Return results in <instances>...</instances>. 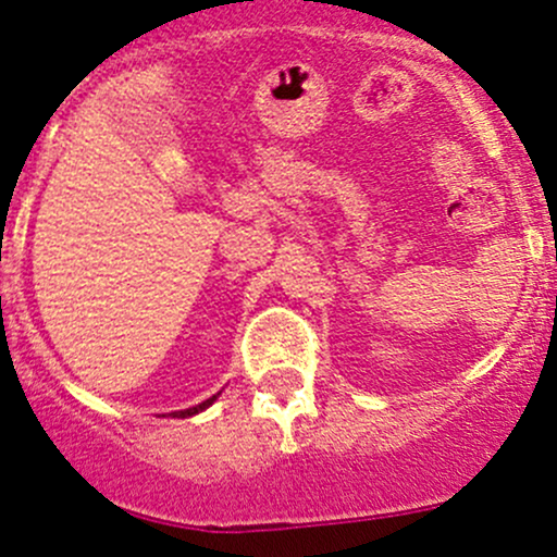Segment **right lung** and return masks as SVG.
I'll use <instances>...</instances> for the list:
<instances>
[{"instance_id":"obj_1","label":"right lung","mask_w":557,"mask_h":557,"mask_svg":"<svg viewBox=\"0 0 557 557\" xmlns=\"http://www.w3.org/2000/svg\"><path fill=\"white\" fill-rule=\"evenodd\" d=\"M213 401H216V396H211V399H206V401H200L198 407H189V409H180V412H171L174 414V418H189V414H198V412H203L206 407H211Z\"/></svg>"}]
</instances>
